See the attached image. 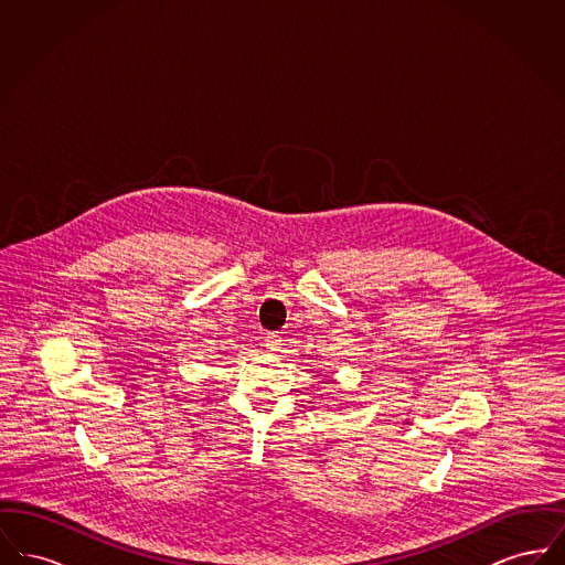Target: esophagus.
<instances>
[{"mask_svg":"<svg viewBox=\"0 0 565 565\" xmlns=\"http://www.w3.org/2000/svg\"><path fill=\"white\" fill-rule=\"evenodd\" d=\"M265 348H267V351H279V348H281V337L277 332H270V334L265 337Z\"/></svg>","mask_w":565,"mask_h":565,"instance_id":"1","label":"esophagus"}]
</instances>
